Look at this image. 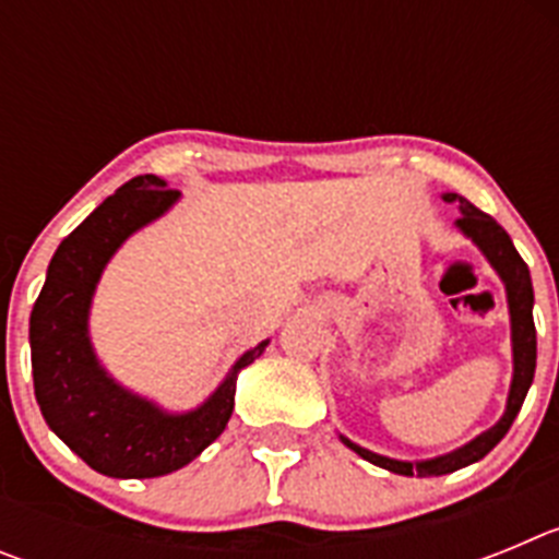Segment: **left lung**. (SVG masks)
I'll return each mask as SVG.
<instances>
[{
	"label": "left lung",
	"mask_w": 559,
	"mask_h": 559,
	"mask_svg": "<svg viewBox=\"0 0 559 559\" xmlns=\"http://www.w3.org/2000/svg\"><path fill=\"white\" fill-rule=\"evenodd\" d=\"M445 201H459V210H462V218L456 221L459 229L471 237L473 243L487 254V260L492 263V269L501 274L503 285H507V299H510V316H512V355H515V374H512V389L510 400H507V412L498 419L490 431H484L481 437H476L471 445L459 448V451L448 453V456L431 459V462H397V459L378 456V453L367 451V448L353 445L349 439H344V445L353 448L358 456H364L367 462L378 464L383 471L400 473V476H445V473L459 471V467H467V464L484 459L492 448L503 439V433L510 431V426L515 423L518 412H521L526 392H530L532 380H535V360H537V333H535V319H532V305H535V294H532V276L523 257L518 254V249L512 246L510 235L503 231L501 224L481 212L478 206H473L471 201L456 195V192H448Z\"/></svg>",
	"instance_id": "obj_1"
}]
</instances>
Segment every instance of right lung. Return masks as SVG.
<instances>
[{
	"label": "right lung",
	"instance_id": "right-lung-1",
	"mask_svg": "<svg viewBox=\"0 0 559 559\" xmlns=\"http://www.w3.org/2000/svg\"><path fill=\"white\" fill-rule=\"evenodd\" d=\"M176 199L179 190L159 176L126 181L63 237L29 313L33 386L44 419L92 471L111 478H156L190 464L224 433L237 372L269 344L249 349L204 406L179 417L120 389L100 369L86 333L97 280L122 240L159 218Z\"/></svg>",
	"mask_w": 559,
	"mask_h": 559
}]
</instances>
